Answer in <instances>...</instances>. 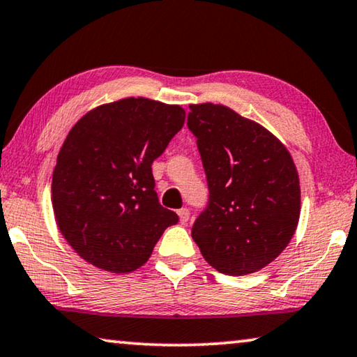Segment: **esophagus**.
I'll list each match as a JSON object with an SVG mask.
<instances>
[{"mask_svg":"<svg viewBox=\"0 0 357 357\" xmlns=\"http://www.w3.org/2000/svg\"><path fill=\"white\" fill-rule=\"evenodd\" d=\"M177 213H178L180 223H182V225H186V222L190 220V211H188V209H180Z\"/></svg>","mask_w":357,"mask_h":357,"instance_id":"34e87169","label":"esophagus"}]
</instances>
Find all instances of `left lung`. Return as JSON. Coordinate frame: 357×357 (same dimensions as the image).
<instances>
[{
    "instance_id": "1",
    "label": "left lung",
    "mask_w": 357,
    "mask_h": 357,
    "mask_svg": "<svg viewBox=\"0 0 357 357\" xmlns=\"http://www.w3.org/2000/svg\"><path fill=\"white\" fill-rule=\"evenodd\" d=\"M188 129L204 166L209 204L191 229L212 268L244 276L287 248L300 218L298 172L259 123L213 103L190 105Z\"/></svg>"
}]
</instances>
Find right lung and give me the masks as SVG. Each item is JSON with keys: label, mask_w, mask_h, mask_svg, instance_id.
Segmentation results:
<instances>
[{"label": "right lung", "mask_w": 357, "mask_h": 357, "mask_svg": "<svg viewBox=\"0 0 357 357\" xmlns=\"http://www.w3.org/2000/svg\"><path fill=\"white\" fill-rule=\"evenodd\" d=\"M183 123L180 105L128 97L91 109L71 128L54 167L52 209L81 259L105 271H134L178 222L158 201L151 164Z\"/></svg>", "instance_id": "1"}]
</instances>
